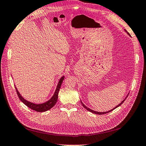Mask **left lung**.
I'll use <instances>...</instances> for the list:
<instances>
[{"mask_svg":"<svg viewBox=\"0 0 146 146\" xmlns=\"http://www.w3.org/2000/svg\"><path fill=\"white\" fill-rule=\"evenodd\" d=\"M124 31L126 32H127V34L129 35H130V34H129V32H127V31H126V30H125V29H124ZM128 95H129V94H127V96H126V98L124 99V100H122V101L121 102V103H120L119 104H118L117 106H116V107H115V108H113L112 109H111V110H110V111H107V112H98V111H94V110H92V109H89V108H87V107L86 106H85V104H83V102L81 101V100H80V102H81V104H82V105L83 106V107H84V108H85L86 109H87V111H90V112H92V113H94V114H99V115H102V114H107V113H109V112H111V111H113V110H114V109H116V108H118V107H119L120 106H121V104H122L123 103V102H124V100L126 99V98H127V96H128Z\"/></svg>","mask_w":146,"mask_h":146,"instance_id":"1","label":"left lung"}]
</instances>
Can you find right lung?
Returning a JSON list of instances; mask_svg holds the SVG:
<instances>
[{"label":"right lung","mask_w":146,"mask_h":146,"mask_svg":"<svg viewBox=\"0 0 146 146\" xmlns=\"http://www.w3.org/2000/svg\"><path fill=\"white\" fill-rule=\"evenodd\" d=\"M64 79V76L60 77V79L59 80V82L57 84L56 90H55L52 97L49 100H48L47 101L42 104H35V103L28 101V100H25L23 97L21 96V94L19 93L16 87H15V89H16V91H17V94L19 96V99H20L25 105H26L28 108L37 112H46L47 111H48V110L52 108H53V107L55 106V104H56L57 101V99H58V94H59L60 86L62 85V83L63 82Z\"/></svg>","instance_id":"obj_1"}]
</instances>
